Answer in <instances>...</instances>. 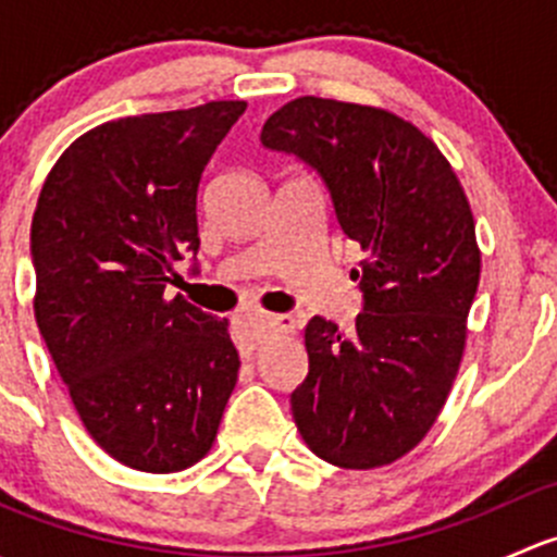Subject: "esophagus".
Listing matches in <instances>:
<instances>
[{
    "label": "esophagus",
    "instance_id": "esophagus-1",
    "mask_svg": "<svg viewBox=\"0 0 557 557\" xmlns=\"http://www.w3.org/2000/svg\"><path fill=\"white\" fill-rule=\"evenodd\" d=\"M245 329L250 334L252 342H263L267 336H272L274 331H290L294 329V318L290 314H247ZM252 356V347H243V358Z\"/></svg>",
    "mask_w": 557,
    "mask_h": 557
}]
</instances>
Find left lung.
Instances as JSON below:
<instances>
[{"instance_id":"left-lung-1","label":"left lung","mask_w":557,"mask_h":557,"mask_svg":"<svg viewBox=\"0 0 557 557\" xmlns=\"http://www.w3.org/2000/svg\"><path fill=\"white\" fill-rule=\"evenodd\" d=\"M261 145L318 174L336 226L367 252L350 272L356 325L307 323L296 429L342 469L385 466L429 434L463 356L480 285L469 201L440 148L377 107L294 99L263 123Z\"/></svg>"}]
</instances>
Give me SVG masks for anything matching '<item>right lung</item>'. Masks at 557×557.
I'll use <instances>...</instances> for the list:
<instances>
[{
    "label": "right lung",
    "instance_id": "add662e5",
    "mask_svg": "<svg viewBox=\"0 0 557 557\" xmlns=\"http://www.w3.org/2000/svg\"><path fill=\"white\" fill-rule=\"evenodd\" d=\"M245 102L102 123L64 150L32 218L35 318L83 425L139 471L205 458L237 385L228 320L166 299L199 272L201 172Z\"/></svg>",
    "mask_w": 557,
    "mask_h": 557
}]
</instances>
